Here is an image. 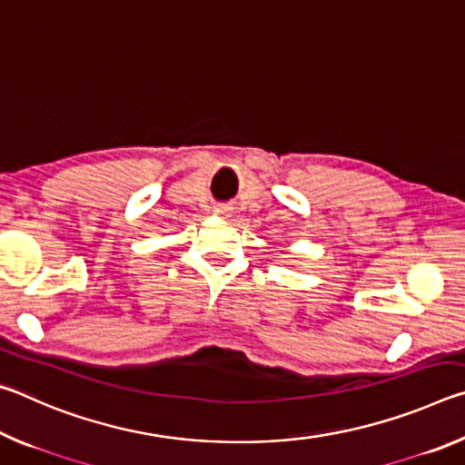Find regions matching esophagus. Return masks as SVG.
<instances>
[{"label": "esophagus", "mask_w": 465, "mask_h": 465, "mask_svg": "<svg viewBox=\"0 0 465 465\" xmlns=\"http://www.w3.org/2000/svg\"><path fill=\"white\" fill-rule=\"evenodd\" d=\"M213 213H215L217 217H230L232 209H230V207H225V204H217V207L213 209Z\"/></svg>", "instance_id": "obj_1"}]
</instances>
